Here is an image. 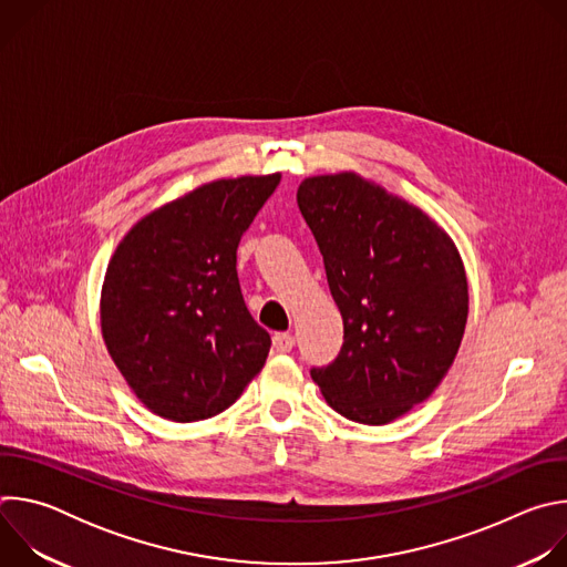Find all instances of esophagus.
Masks as SVG:
<instances>
[{"mask_svg": "<svg viewBox=\"0 0 567 567\" xmlns=\"http://www.w3.org/2000/svg\"><path fill=\"white\" fill-rule=\"evenodd\" d=\"M293 343H296V341H293V337H291L289 332H278V334H274V350L280 352V354L291 352Z\"/></svg>", "mask_w": 567, "mask_h": 567, "instance_id": "obj_1", "label": "esophagus"}]
</instances>
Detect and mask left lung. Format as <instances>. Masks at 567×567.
Masks as SVG:
<instances>
[{
    "label": "left lung",
    "mask_w": 567,
    "mask_h": 567,
    "mask_svg": "<svg viewBox=\"0 0 567 567\" xmlns=\"http://www.w3.org/2000/svg\"><path fill=\"white\" fill-rule=\"evenodd\" d=\"M296 199L343 316L339 357L311 379L343 417L388 424L455 361L468 316L462 258L426 213L357 173L309 177Z\"/></svg>",
    "instance_id": "1"
}]
</instances>
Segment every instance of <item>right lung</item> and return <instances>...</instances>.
Listing matches in <instances>:
<instances>
[{
	"mask_svg": "<svg viewBox=\"0 0 567 567\" xmlns=\"http://www.w3.org/2000/svg\"><path fill=\"white\" fill-rule=\"evenodd\" d=\"M280 175L217 179L138 219L116 247L101 330L132 392L154 415L199 422L262 370L271 337L241 298L237 245Z\"/></svg>",
	"mask_w": 567,
	"mask_h": 567,
	"instance_id": "add662e5",
	"label": "right lung"
}]
</instances>
